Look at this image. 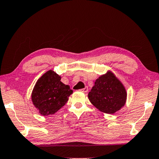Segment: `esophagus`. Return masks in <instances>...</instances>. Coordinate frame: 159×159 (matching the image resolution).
<instances>
[{"label": "esophagus", "instance_id": "34e87169", "mask_svg": "<svg viewBox=\"0 0 159 159\" xmlns=\"http://www.w3.org/2000/svg\"><path fill=\"white\" fill-rule=\"evenodd\" d=\"M81 91L82 92H84V93H86V92H87V91H88V88L87 87H84V89H81Z\"/></svg>", "mask_w": 159, "mask_h": 159}]
</instances>
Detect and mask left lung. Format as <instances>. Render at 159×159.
<instances>
[{
    "label": "left lung",
    "mask_w": 159,
    "mask_h": 159,
    "mask_svg": "<svg viewBox=\"0 0 159 159\" xmlns=\"http://www.w3.org/2000/svg\"><path fill=\"white\" fill-rule=\"evenodd\" d=\"M127 92L115 74L107 70L94 82L88 99L100 111L112 114L120 110L126 104Z\"/></svg>",
    "instance_id": "left-lung-1"
}]
</instances>
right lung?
I'll use <instances>...</instances> for the list:
<instances>
[{
  "instance_id": "1",
  "label": "right lung",
  "mask_w": 159,
  "mask_h": 159,
  "mask_svg": "<svg viewBox=\"0 0 159 159\" xmlns=\"http://www.w3.org/2000/svg\"><path fill=\"white\" fill-rule=\"evenodd\" d=\"M61 76L48 70L36 82L31 94L32 102L41 115L56 113L67 103L73 93L69 85L60 81Z\"/></svg>"
}]
</instances>
